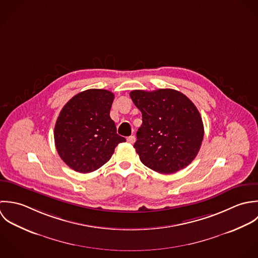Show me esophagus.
Wrapping results in <instances>:
<instances>
[{"label": "esophagus", "mask_w": 258, "mask_h": 258, "mask_svg": "<svg viewBox=\"0 0 258 258\" xmlns=\"http://www.w3.org/2000/svg\"><path fill=\"white\" fill-rule=\"evenodd\" d=\"M126 141H127V143H130V144H134V143L136 142V138H135L134 136H131V137H128V138L126 139Z\"/></svg>", "instance_id": "34e87169"}]
</instances>
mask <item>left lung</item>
Here are the masks:
<instances>
[{
  "mask_svg": "<svg viewBox=\"0 0 258 258\" xmlns=\"http://www.w3.org/2000/svg\"><path fill=\"white\" fill-rule=\"evenodd\" d=\"M130 96L143 114L134 146L141 161L164 174L186 167L199 154L205 135L197 106L171 89L136 90Z\"/></svg>",
  "mask_w": 258,
  "mask_h": 258,
  "instance_id": "8db88e82",
  "label": "left lung"
}]
</instances>
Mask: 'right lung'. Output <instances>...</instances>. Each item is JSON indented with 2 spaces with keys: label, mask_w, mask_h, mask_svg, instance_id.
Instances as JSON below:
<instances>
[{
  "label": "right lung",
  "mask_w": 258,
  "mask_h": 258,
  "mask_svg": "<svg viewBox=\"0 0 258 258\" xmlns=\"http://www.w3.org/2000/svg\"><path fill=\"white\" fill-rule=\"evenodd\" d=\"M114 96L91 89L73 97L61 108L54 125L55 149L72 169L88 173L106 163L115 147L125 142L109 116Z\"/></svg>",
  "instance_id": "add662e5"
}]
</instances>
